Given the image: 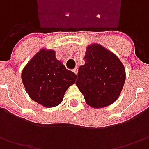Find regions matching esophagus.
<instances>
[{"mask_svg": "<svg viewBox=\"0 0 149 149\" xmlns=\"http://www.w3.org/2000/svg\"><path fill=\"white\" fill-rule=\"evenodd\" d=\"M73 72H74V74L77 75L78 74V68H74V69L73 70Z\"/></svg>", "mask_w": 149, "mask_h": 149, "instance_id": "1", "label": "esophagus"}]
</instances>
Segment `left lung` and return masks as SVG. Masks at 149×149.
I'll return each instance as SVG.
<instances>
[{
  "label": "left lung",
  "mask_w": 149,
  "mask_h": 149,
  "mask_svg": "<svg viewBox=\"0 0 149 149\" xmlns=\"http://www.w3.org/2000/svg\"><path fill=\"white\" fill-rule=\"evenodd\" d=\"M84 65L79 68L76 86L86 104L101 109L114 103L126 79L123 64L117 55L98 43L86 47Z\"/></svg>",
  "instance_id": "1"
}]
</instances>
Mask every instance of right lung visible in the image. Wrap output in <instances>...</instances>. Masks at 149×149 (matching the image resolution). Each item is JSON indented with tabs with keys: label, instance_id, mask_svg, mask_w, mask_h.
Here are the masks:
<instances>
[{
	"label": "right lung",
	"instance_id": "1",
	"mask_svg": "<svg viewBox=\"0 0 149 149\" xmlns=\"http://www.w3.org/2000/svg\"><path fill=\"white\" fill-rule=\"evenodd\" d=\"M77 75L57 60L55 50L42 48L28 61L21 79L29 97L45 108H53L63 101Z\"/></svg>",
	"mask_w": 149,
	"mask_h": 149
}]
</instances>
